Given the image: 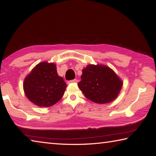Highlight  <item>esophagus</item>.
<instances>
[{
	"mask_svg": "<svg viewBox=\"0 0 156 156\" xmlns=\"http://www.w3.org/2000/svg\"><path fill=\"white\" fill-rule=\"evenodd\" d=\"M78 83V80H76V79H74V80H69L67 82L68 84H70V83Z\"/></svg>",
	"mask_w": 156,
	"mask_h": 156,
	"instance_id": "esophagus-1",
	"label": "esophagus"
}]
</instances>
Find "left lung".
Instances as JSON below:
<instances>
[{
    "mask_svg": "<svg viewBox=\"0 0 156 156\" xmlns=\"http://www.w3.org/2000/svg\"><path fill=\"white\" fill-rule=\"evenodd\" d=\"M123 82L114 71L103 65H89L83 69L78 87L91 101L98 104L112 102L120 94Z\"/></svg>",
    "mask_w": 156,
    "mask_h": 156,
    "instance_id": "left-lung-1",
    "label": "left lung"
}]
</instances>
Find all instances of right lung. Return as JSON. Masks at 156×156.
<instances>
[{
	"mask_svg": "<svg viewBox=\"0 0 156 156\" xmlns=\"http://www.w3.org/2000/svg\"><path fill=\"white\" fill-rule=\"evenodd\" d=\"M67 87L61 76L58 75L54 63L42 62L26 76L23 83L25 96L38 107H49L62 98Z\"/></svg>",
	"mask_w": 156,
	"mask_h": 156,
	"instance_id": "1",
	"label": "right lung"
}]
</instances>
